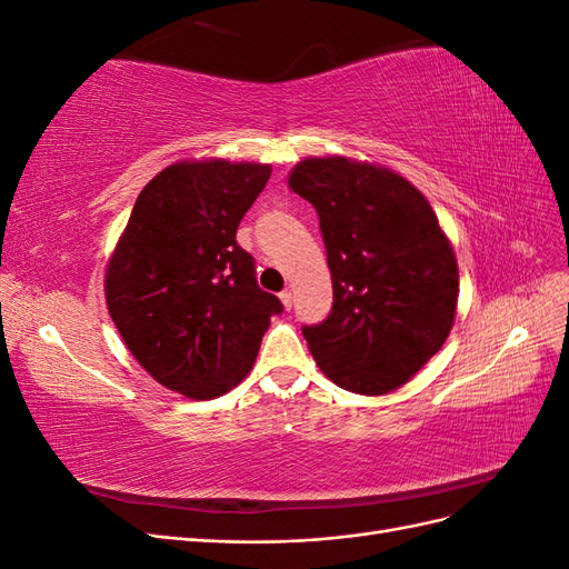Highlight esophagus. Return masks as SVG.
<instances>
[{"mask_svg":"<svg viewBox=\"0 0 569 569\" xmlns=\"http://www.w3.org/2000/svg\"><path fill=\"white\" fill-rule=\"evenodd\" d=\"M280 301H282V306L287 308V311H289V308H291V291H289V289H284V291H282V295H280Z\"/></svg>","mask_w":569,"mask_h":569,"instance_id":"obj_1","label":"esophagus"}]
</instances>
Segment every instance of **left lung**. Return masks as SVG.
<instances>
[{
    "label": "left lung",
    "instance_id": "8db88e82",
    "mask_svg": "<svg viewBox=\"0 0 569 569\" xmlns=\"http://www.w3.org/2000/svg\"><path fill=\"white\" fill-rule=\"evenodd\" d=\"M289 187L313 203L332 272V311L306 325L318 368L353 393L406 385L449 337L458 263L432 206L389 168L303 159Z\"/></svg>",
    "mask_w": 569,
    "mask_h": 569
}]
</instances>
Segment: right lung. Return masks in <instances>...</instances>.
<instances>
[{"label": "right lung", "instance_id": "1", "mask_svg": "<svg viewBox=\"0 0 569 569\" xmlns=\"http://www.w3.org/2000/svg\"><path fill=\"white\" fill-rule=\"evenodd\" d=\"M268 163L180 161L137 197L107 266L113 325L153 380L206 401L249 375L282 303L256 282L239 220Z\"/></svg>", "mask_w": 569, "mask_h": 569}]
</instances>
